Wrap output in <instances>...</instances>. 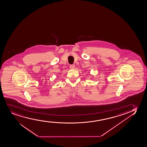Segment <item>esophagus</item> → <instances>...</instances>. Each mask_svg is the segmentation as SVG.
Returning <instances> with one entry per match:
<instances>
[{"label":"esophagus","instance_id":"obj_1","mask_svg":"<svg viewBox=\"0 0 147 147\" xmlns=\"http://www.w3.org/2000/svg\"><path fill=\"white\" fill-rule=\"evenodd\" d=\"M69 67H70L71 69H74V68H75V66H74V65H70V66H69Z\"/></svg>","mask_w":147,"mask_h":147}]
</instances>
